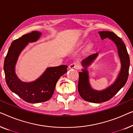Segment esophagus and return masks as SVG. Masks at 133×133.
I'll list each match as a JSON object with an SVG mask.
<instances>
[{"label":"esophagus","instance_id":"obj_1","mask_svg":"<svg viewBox=\"0 0 133 133\" xmlns=\"http://www.w3.org/2000/svg\"><path fill=\"white\" fill-rule=\"evenodd\" d=\"M69 68H70V69H78L80 67H79V65H78V64H77V63H71V65H70Z\"/></svg>","mask_w":133,"mask_h":133}]
</instances>
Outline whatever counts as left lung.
I'll return each instance as SVG.
<instances>
[{
  "mask_svg": "<svg viewBox=\"0 0 133 133\" xmlns=\"http://www.w3.org/2000/svg\"><path fill=\"white\" fill-rule=\"evenodd\" d=\"M101 39L109 38L114 42L118 48V55L121 62V69L116 81L109 88L101 91L94 90L90 87L89 82V75L86 70L98 56V53L94 54L86 57L82 61L84 67L82 72H79V80L78 83V90L81 97L86 101L94 103H101L109 101L116 95L118 91L125 84L128 79L130 67V57L127 50L125 45L121 38L113 32L109 31L99 32Z\"/></svg>",
  "mask_w": 133,
  "mask_h": 133,
  "instance_id": "1",
  "label": "left lung"
}]
</instances>
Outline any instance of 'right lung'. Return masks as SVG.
Here are the masks:
<instances>
[{
    "mask_svg": "<svg viewBox=\"0 0 133 133\" xmlns=\"http://www.w3.org/2000/svg\"><path fill=\"white\" fill-rule=\"evenodd\" d=\"M41 35V32L33 31L14 40L11 44L4 61L6 82L11 91L25 101L30 103L44 102L50 99L59 78L66 72V65L50 67L37 80L23 82L17 76L15 66L18 57L29 43L35 42Z\"/></svg>",
    "mask_w": 133,
    "mask_h": 133,
    "instance_id": "obj_1",
    "label": "right lung"
}]
</instances>
